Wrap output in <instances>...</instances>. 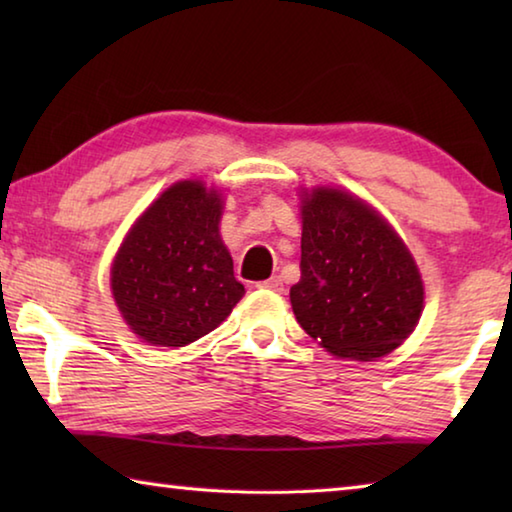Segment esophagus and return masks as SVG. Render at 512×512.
Instances as JSON below:
<instances>
[{
    "mask_svg": "<svg viewBox=\"0 0 512 512\" xmlns=\"http://www.w3.org/2000/svg\"><path fill=\"white\" fill-rule=\"evenodd\" d=\"M257 287H259V289H268V291H277V293H280V291L284 289V284H282V277H280V275H273V277H268V280L259 282Z\"/></svg>",
    "mask_w": 512,
    "mask_h": 512,
    "instance_id": "34e87169",
    "label": "esophagus"
}]
</instances>
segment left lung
Listing matches in <instances>:
<instances>
[{"label": "left lung", "instance_id": "8db88e82", "mask_svg": "<svg viewBox=\"0 0 512 512\" xmlns=\"http://www.w3.org/2000/svg\"><path fill=\"white\" fill-rule=\"evenodd\" d=\"M300 282L291 307L327 352L372 361L415 329L424 287L415 259L377 210L343 189L302 192Z\"/></svg>", "mask_w": 512, "mask_h": 512}]
</instances>
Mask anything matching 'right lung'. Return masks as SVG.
Returning a JSON list of instances; mask_svg holds the SVG:
<instances>
[{"instance_id": "1", "label": "right lung", "mask_w": 512, "mask_h": 512, "mask_svg": "<svg viewBox=\"0 0 512 512\" xmlns=\"http://www.w3.org/2000/svg\"><path fill=\"white\" fill-rule=\"evenodd\" d=\"M223 198L180 180L128 230L110 268L112 298L133 334L183 348L210 334L244 296L219 235Z\"/></svg>"}]
</instances>
